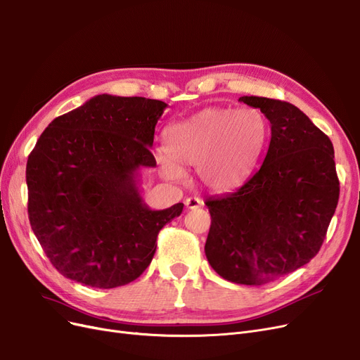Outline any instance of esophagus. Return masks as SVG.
Returning a JSON list of instances; mask_svg holds the SVG:
<instances>
[{
    "label": "esophagus",
    "mask_w": 360,
    "mask_h": 360,
    "mask_svg": "<svg viewBox=\"0 0 360 360\" xmlns=\"http://www.w3.org/2000/svg\"><path fill=\"white\" fill-rule=\"evenodd\" d=\"M203 205V202L199 199V197H188V199H185V206H187V210H197V207H200Z\"/></svg>",
    "instance_id": "obj_1"
}]
</instances>
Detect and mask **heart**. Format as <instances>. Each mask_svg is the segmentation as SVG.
<instances>
[{"label": "heart", "instance_id": "1", "mask_svg": "<svg viewBox=\"0 0 360 360\" xmlns=\"http://www.w3.org/2000/svg\"><path fill=\"white\" fill-rule=\"evenodd\" d=\"M269 139V124L257 108H207L167 133L160 165L170 179L197 166V178L215 194L236 191L256 170Z\"/></svg>", "mask_w": 360, "mask_h": 360}]
</instances>
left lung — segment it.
<instances>
[{"label":"left lung","mask_w":360,"mask_h":360,"mask_svg":"<svg viewBox=\"0 0 360 360\" xmlns=\"http://www.w3.org/2000/svg\"><path fill=\"white\" fill-rule=\"evenodd\" d=\"M271 122L262 167L226 195L210 197L206 259L224 280L262 285L319 252L340 197L330 139L293 104L243 96Z\"/></svg>","instance_id":"left-lung-1"}]
</instances>
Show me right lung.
<instances>
[{
    "instance_id": "right-lung-1",
    "label": "right lung",
    "mask_w": 360,
    "mask_h": 360,
    "mask_svg": "<svg viewBox=\"0 0 360 360\" xmlns=\"http://www.w3.org/2000/svg\"><path fill=\"white\" fill-rule=\"evenodd\" d=\"M167 104L101 94L55 118L27 163L28 217L46 256L70 280L113 288L141 276L158 231L184 203L154 211L139 170L155 167L149 148Z\"/></svg>"
}]
</instances>
